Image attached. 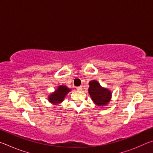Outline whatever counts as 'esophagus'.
<instances>
[{"label":"esophagus","instance_id":"34e87169","mask_svg":"<svg viewBox=\"0 0 153 153\" xmlns=\"http://www.w3.org/2000/svg\"><path fill=\"white\" fill-rule=\"evenodd\" d=\"M76 89H77V91H81V90H82V86H78V87L76 88Z\"/></svg>","mask_w":153,"mask_h":153}]
</instances>
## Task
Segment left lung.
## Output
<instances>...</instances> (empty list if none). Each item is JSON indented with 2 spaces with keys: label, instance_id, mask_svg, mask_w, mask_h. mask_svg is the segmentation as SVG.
Here are the masks:
<instances>
[{
  "label": "left lung",
  "instance_id": "left-lung-1",
  "mask_svg": "<svg viewBox=\"0 0 153 153\" xmlns=\"http://www.w3.org/2000/svg\"><path fill=\"white\" fill-rule=\"evenodd\" d=\"M89 85L88 92L96 105L98 106L105 105L109 102L111 97V93L109 90L102 88L96 80L90 82Z\"/></svg>",
  "mask_w": 153,
  "mask_h": 153
}]
</instances>
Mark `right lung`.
Here are the masks:
<instances>
[{"instance_id":"add662e5","label":"right lung","mask_w":153,"mask_h":153,"mask_svg":"<svg viewBox=\"0 0 153 153\" xmlns=\"http://www.w3.org/2000/svg\"><path fill=\"white\" fill-rule=\"evenodd\" d=\"M71 91V89H69L65 86H60L55 92L49 96V102L53 103V104H58L62 102L64 98L67 95V93Z\"/></svg>"}]
</instances>
